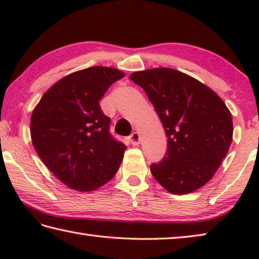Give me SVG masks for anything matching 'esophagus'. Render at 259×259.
Wrapping results in <instances>:
<instances>
[{
  "label": "esophagus",
  "instance_id": "obj_1",
  "mask_svg": "<svg viewBox=\"0 0 259 259\" xmlns=\"http://www.w3.org/2000/svg\"><path fill=\"white\" fill-rule=\"evenodd\" d=\"M139 140H140L139 133H137V131H135V133L131 134V136H130V143L133 144L134 146H137L138 145Z\"/></svg>",
  "mask_w": 259,
  "mask_h": 259
}]
</instances>
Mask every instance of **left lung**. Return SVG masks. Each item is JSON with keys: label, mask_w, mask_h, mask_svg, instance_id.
Segmentation results:
<instances>
[{"label": "left lung", "mask_w": 259, "mask_h": 259, "mask_svg": "<svg viewBox=\"0 0 259 259\" xmlns=\"http://www.w3.org/2000/svg\"><path fill=\"white\" fill-rule=\"evenodd\" d=\"M142 87L163 125L168 150L151 172L171 194L205 185L226 156L233 138L230 109L212 89L176 69L159 67L129 76Z\"/></svg>", "instance_id": "left-lung-1"}]
</instances>
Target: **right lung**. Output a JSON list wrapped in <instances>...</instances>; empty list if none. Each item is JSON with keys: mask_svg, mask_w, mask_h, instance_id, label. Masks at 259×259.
I'll return each mask as SVG.
<instances>
[{"mask_svg": "<svg viewBox=\"0 0 259 259\" xmlns=\"http://www.w3.org/2000/svg\"><path fill=\"white\" fill-rule=\"evenodd\" d=\"M124 76L119 69L94 66L68 74L46 91L30 117L37 155L67 187L91 192L116 174L126 146L109 135V117L99 100Z\"/></svg>", "mask_w": 259, "mask_h": 259, "instance_id": "1", "label": "right lung"}]
</instances>
